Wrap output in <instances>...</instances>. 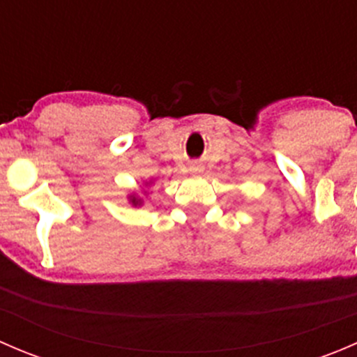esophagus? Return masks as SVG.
<instances>
[{
  "label": "esophagus",
  "instance_id": "34e87169",
  "mask_svg": "<svg viewBox=\"0 0 357 357\" xmlns=\"http://www.w3.org/2000/svg\"><path fill=\"white\" fill-rule=\"evenodd\" d=\"M190 171H192V172H200L202 171V165L192 164V165H190Z\"/></svg>",
  "mask_w": 357,
  "mask_h": 357
}]
</instances>
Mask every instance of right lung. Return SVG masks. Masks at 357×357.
<instances>
[{
    "label": "right lung",
    "instance_id": "1",
    "mask_svg": "<svg viewBox=\"0 0 357 357\" xmlns=\"http://www.w3.org/2000/svg\"><path fill=\"white\" fill-rule=\"evenodd\" d=\"M132 202H135V204H138V200H136V199H135V200H132Z\"/></svg>",
    "mask_w": 357,
    "mask_h": 357
}]
</instances>
